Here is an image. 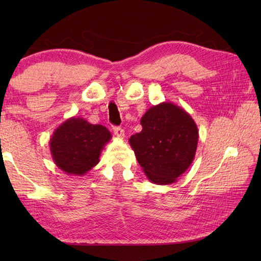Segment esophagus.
<instances>
[{
	"label": "esophagus",
	"mask_w": 261,
	"mask_h": 261,
	"mask_svg": "<svg viewBox=\"0 0 261 261\" xmlns=\"http://www.w3.org/2000/svg\"><path fill=\"white\" fill-rule=\"evenodd\" d=\"M113 132H114V135L118 137V138H120V139H123L124 138V130L122 129V127H120V126H114L113 127Z\"/></svg>",
	"instance_id": "34e87169"
}]
</instances>
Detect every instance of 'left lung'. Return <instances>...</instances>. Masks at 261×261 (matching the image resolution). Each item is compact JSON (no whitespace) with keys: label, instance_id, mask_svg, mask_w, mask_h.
<instances>
[{"label":"left lung","instance_id":"left-lung-1","mask_svg":"<svg viewBox=\"0 0 261 261\" xmlns=\"http://www.w3.org/2000/svg\"><path fill=\"white\" fill-rule=\"evenodd\" d=\"M142 130L129 143L147 178L169 185L184 174L195 157L198 130L184 109L171 102L153 105L143 114Z\"/></svg>","mask_w":261,"mask_h":261}]
</instances>
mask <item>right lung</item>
Returning <instances> with one entry per match:
<instances>
[{
	"instance_id": "right-lung-1",
	"label": "right lung",
	"mask_w": 261,
	"mask_h": 261,
	"mask_svg": "<svg viewBox=\"0 0 261 261\" xmlns=\"http://www.w3.org/2000/svg\"><path fill=\"white\" fill-rule=\"evenodd\" d=\"M112 135L101 124H91L83 118L63 122L49 141L54 163L67 175L83 176L99 162Z\"/></svg>"
}]
</instances>
